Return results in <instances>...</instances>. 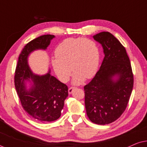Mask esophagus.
Returning <instances> with one entry per match:
<instances>
[{
	"label": "esophagus",
	"mask_w": 147,
	"mask_h": 147,
	"mask_svg": "<svg viewBox=\"0 0 147 147\" xmlns=\"http://www.w3.org/2000/svg\"><path fill=\"white\" fill-rule=\"evenodd\" d=\"M74 89H75V87H70L69 89H68V92H69V94H71L72 92H73Z\"/></svg>",
	"instance_id": "1"
}]
</instances>
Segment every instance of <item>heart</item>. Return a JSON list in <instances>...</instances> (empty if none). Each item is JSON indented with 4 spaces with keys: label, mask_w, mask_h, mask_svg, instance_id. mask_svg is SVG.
Masks as SVG:
<instances>
[{
    "label": "heart",
    "mask_w": 147,
    "mask_h": 147,
    "mask_svg": "<svg viewBox=\"0 0 147 147\" xmlns=\"http://www.w3.org/2000/svg\"><path fill=\"white\" fill-rule=\"evenodd\" d=\"M55 55L56 59L51 61L52 67L57 78L64 83L69 80L71 69L75 72L72 83L79 85L85 78L93 77L99 66V49L96 42L90 39L63 40L56 47Z\"/></svg>",
    "instance_id": "obj_1"
}]
</instances>
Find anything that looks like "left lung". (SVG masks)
I'll list each match as a JSON object with an SVG mask.
<instances>
[{
  "label": "left lung",
  "instance_id": "1",
  "mask_svg": "<svg viewBox=\"0 0 147 147\" xmlns=\"http://www.w3.org/2000/svg\"><path fill=\"white\" fill-rule=\"evenodd\" d=\"M101 44L104 58L92 81L84 86L85 106L89 119L104 125L117 120L125 110L134 78L126 49L109 32L93 36Z\"/></svg>",
  "mask_w": 147,
  "mask_h": 147
}]
</instances>
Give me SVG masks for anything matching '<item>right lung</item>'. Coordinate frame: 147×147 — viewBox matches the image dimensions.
<instances>
[{"mask_svg": "<svg viewBox=\"0 0 147 147\" xmlns=\"http://www.w3.org/2000/svg\"><path fill=\"white\" fill-rule=\"evenodd\" d=\"M53 38V35H45L28 43L20 53L15 75V88L24 110L32 117L45 122L60 117L68 88L51 76L50 69L44 75L34 74L28 64V57L35 50L47 49Z\"/></svg>", "mask_w": 147, "mask_h": 147, "instance_id": "right-lung-1", "label": "right lung"}]
</instances>
